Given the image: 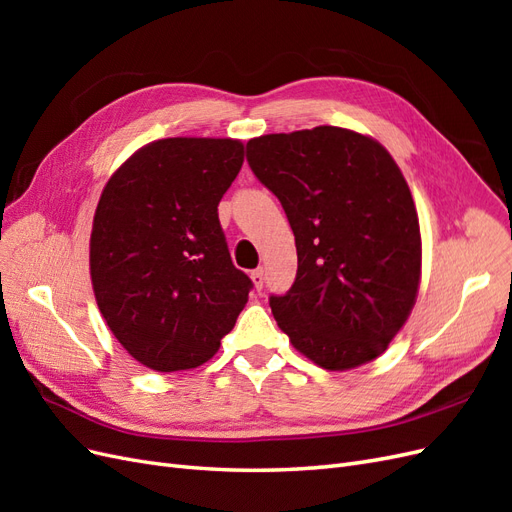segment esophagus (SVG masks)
I'll use <instances>...</instances> for the list:
<instances>
[{"instance_id": "esophagus-1", "label": "esophagus", "mask_w": 512, "mask_h": 512, "mask_svg": "<svg viewBox=\"0 0 512 512\" xmlns=\"http://www.w3.org/2000/svg\"><path fill=\"white\" fill-rule=\"evenodd\" d=\"M252 282H254V288L256 290H262V284H265V271L262 269H256V271H252Z\"/></svg>"}]
</instances>
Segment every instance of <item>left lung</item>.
<instances>
[{"mask_svg":"<svg viewBox=\"0 0 512 512\" xmlns=\"http://www.w3.org/2000/svg\"><path fill=\"white\" fill-rule=\"evenodd\" d=\"M247 162L286 211L299 269L273 318L309 361L344 371L378 359L421 284V228L399 166L371 136L335 126L265 134Z\"/></svg>","mask_w":512,"mask_h":512,"instance_id":"obj_1","label":"left lung"}]
</instances>
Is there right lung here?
<instances>
[{"mask_svg": "<svg viewBox=\"0 0 512 512\" xmlns=\"http://www.w3.org/2000/svg\"><path fill=\"white\" fill-rule=\"evenodd\" d=\"M241 164L232 138H162L104 185L91 284L108 329L149 369L207 363L247 303L252 280L232 265L218 218Z\"/></svg>", "mask_w": 512, "mask_h": 512, "instance_id": "1", "label": "right lung"}]
</instances>
